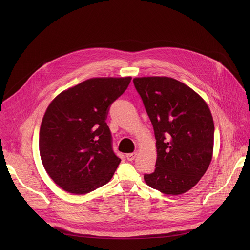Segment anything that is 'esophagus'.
Segmentation results:
<instances>
[{"label": "esophagus", "instance_id": "obj_1", "mask_svg": "<svg viewBox=\"0 0 250 250\" xmlns=\"http://www.w3.org/2000/svg\"><path fill=\"white\" fill-rule=\"evenodd\" d=\"M137 155V152H134V153H129V154H126V159L128 161H133L135 159V157Z\"/></svg>", "mask_w": 250, "mask_h": 250}]
</instances>
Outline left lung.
<instances>
[{
	"label": "left lung",
	"instance_id": "1",
	"mask_svg": "<svg viewBox=\"0 0 250 250\" xmlns=\"http://www.w3.org/2000/svg\"><path fill=\"white\" fill-rule=\"evenodd\" d=\"M133 81L156 138V169L144 179L162 193H185L200 181L213 158L211 110L195 91L173 78L141 77Z\"/></svg>",
	"mask_w": 250,
	"mask_h": 250
}]
</instances>
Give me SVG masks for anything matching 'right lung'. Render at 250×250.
<instances>
[{"mask_svg":"<svg viewBox=\"0 0 250 250\" xmlns=\"http://www.w3.org/2000/svg\"><path fill=\"white\" fill-rule=\"evenodd\" d=\"M132 77H102L64 90L52 100L39 130V153L49 177L64 191L85 194L106 185L121 159L113 153L109 105Z\"/></svg>","mask_w":250,"mask_h":250,"instance_id":"right-lung-1","label":"right lung"}]
</instances>
